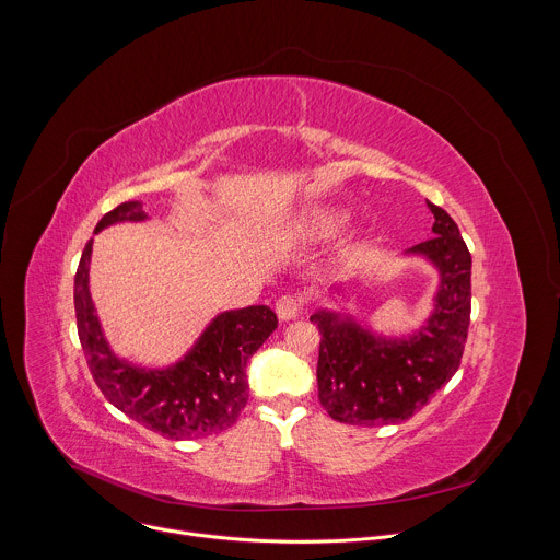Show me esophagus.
Wrapping results in <instances>:
<instances>
[{"mask_svg": "<svg viewBox=\"0 0 560 560\" xmlns=\"http://www.w3.org/2000/svg\"><path fill=\"white\" fill-rule=\"evenodd\" d=\"M275 310H277L281 322H292V318H296V316L301 314L303 303H301V299L294 296V294H283V296L277 299Z\"/></svg>", "mask_w": 560, "mask_h": 560, "instance_id": "esophagus-1", "label": "esophagus"}]
</instances>
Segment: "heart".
Masks as SVG:
<instances>
[{
  "mask_svg": "<svg viewBox=\"0 0 560 560\" xmlns=\"http://www.w3.org/2000/svg\"><path fill=\"white\" fill-rule=\"evenodd\" d=\"M346 221H348L346 210H324V212H316L314 217H310L305 221L303 230L310 234H330V232H337Z\"/></svg>",
  "mask_w": 560,
  "mask_h": 560,
  "instance_id": "heart-1",
  "label": "heart"
}]
</instances>
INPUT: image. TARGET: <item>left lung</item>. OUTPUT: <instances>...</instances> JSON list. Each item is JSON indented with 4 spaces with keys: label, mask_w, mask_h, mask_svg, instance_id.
Returning a JSON list of instances; mask_svg holds the SVG:
<instances>
[{
    "label": "left lung",
    "mask_w": 560,
    "mask_h": 560,
    "mask_svg": "<svg viewBox=\"0 0 560 560\" xmlns=\"http://www.w3.org/2000/svg\"><path fill=\"white\" fill-rule=\"evenodd\" d=\"M434 214L428 242L408 253L425 255L441 272L434 314L412 339H381L352 318L316 312L310 322L322 332L316 363L318 401L339 423L387 425L415 417L456 374L471 312V255L454 219L430 203Z\"/></svg>",
    "instance_id": "obj_1"
}]
</instances>
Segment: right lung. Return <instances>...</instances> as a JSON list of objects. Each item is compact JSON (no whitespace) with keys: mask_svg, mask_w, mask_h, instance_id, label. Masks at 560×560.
Returning a JSON list of instances; mask_svg holds the SVG:
<instances>
[{"mask_svg":"<svg viewBox=\"0 0 560 560\" xmlns=\"http://www.w3.org/2000/svg\"><path fill=\"white\" fill-rule=\"evenodd\" d=\"M139 201L106 212L95 232L117 221H141ZM93 238L74 275V316L89 370L108 401L126 417L166 439H199L236 423L248 404L246 365L277 330L268 305H250L219 314L184 361L168 370H141L117 359L97 322L89 292Z\"/></svg>","mask_w":560,"mask_h":560,"instance_id":"add662e5","label":"right lung"}]
</instances>
